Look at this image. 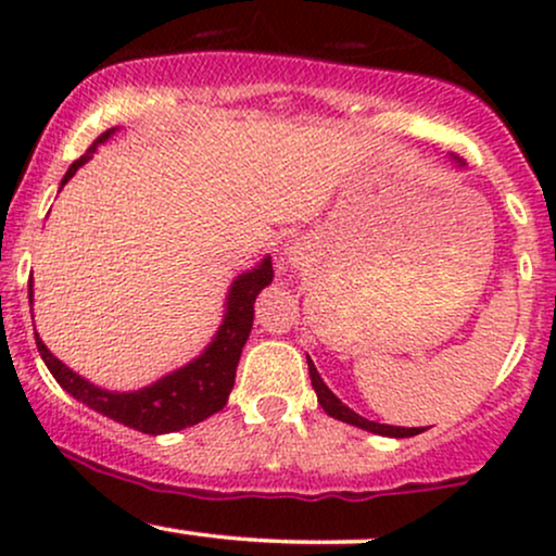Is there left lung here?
<instances>
[{"label": "left lung", "instance_id": "left-lung-1", "mask_svg": "<svg viewBox=\"0 0 556 556\" xmlns=\"http://www.w3.org/2000/svg\"><path fill=\"white\" fill-rule=\"evenodd\" d=\"M308 374H311V384L316 389V397L321 402V407L327 410V416L337 418V420H344V424L350 426H358V429H366V431H374V433H381V437H397V439H405V437H416V433L426 431V429H402V426H387V424H374V420L358 416V413L350 410L348 405H342V400H337L334 394H331V389L324 384L321 376H318L316 366L308 361Z\"/></svg>", "mask_w": 556, "mask_h": 556}]
</instances>
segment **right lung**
<instances>
[{"instance_id":"1","label":"right lung","mask_w":556,"mask_h":556,"mask_svg":"<svg viewBox=\"0 0 556 556\" xmlns=\"http://www.w3.org/2000/svg\"><path fill=\"white\" fill-rule=\"evenodd\" d=\"M114 130L101 132L99 138L88 146V151L83 154L78 162L70 164L65 185L70 177L78 172L80 164H86L96 146L104 143L106 138L112 136ZM274 279L271 261H261L258 269H251L240 274L235 279L232 290H229L227 298V314L225 321H222V329L216 331L214 342L208 344L206 353L201 358L180 368V371L164 376L156 384L138 389V392H106V389H99L88 384L86 379H80L78 374H73L62 361H56L52 353L47 350V344L38 340L36 344L38 353H41L43 363L52 371L56 384L67 389L75 400L86 402L88 407L99 410L101 416L114 418L117 424L130 426V429L143 431V433H169L188 429V426L201 424L203 418L214 416L222 407L227 405L229 392L235 387V371H238L242 344H245L248 334H251L253 327V303H256V295L264 290ZM28 295L34 298V285H28Z\"/></svg>"}]
</instances>
